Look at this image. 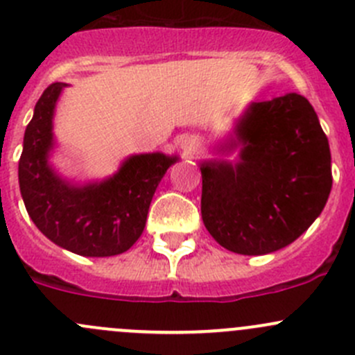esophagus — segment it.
Returning a JSON list of instances; mask_svg holds the SVG:
<instances>
[{
    "label": "esophagus",
    "instance_id": "1",
    "mask_svg": "<svg viewBox=\"0 0 355 355\" xmlns=\"http://www.w3.org/2000/svg\"><path fill=\"white\" fill-rule=\"evenodd\" d=\"M178 146H180L182 153H184L185 156H189L196 151V148H198V139H196L194 135H182V137L178 139Z\"/></svg>",
    "mask_w": 355,
    "mask_h": 355
}]
</instances>
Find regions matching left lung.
<instances>
[{"mask_svg": "<svg viewBox=\"0 0 355 355\" xmlns=\"http://www.w3.org/2000/svg\"><path fill=\"white\" fill-rule=\"evenodd\" d=\"M237 159L200 161V214L225 249L263 256L299 239L331 191L330 144L304 96L250 103L214 148Z\"/></svg>", "mask_w": 355, "mask_h": 355, "instance_id": "obj_1", "label": "left lung"}]
</instances>
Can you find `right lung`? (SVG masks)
I'll list each match as a JSON object with an SVG mask.
<instances>
[{"mask_svg": "<svg viewBox=\"0 0 355 355\" xmlns=\"http://www.w3.org/2000/svg\"><path fill=\"white\" fill-rule=\"evenodd\" d=\"M67 84L55 82L35 103L24 135L19 184L35 227L56 245L85 257H110L137 242L161 178L178 156L132 155L105 180L77 184L62 177L49 157L56 103Z\"/></svg>", "mask_w": 355, "mask_h": 355, "instance_id": "right-lung-1", "label": "right lung"}]
</instances>
